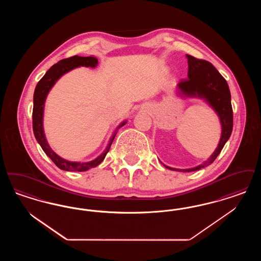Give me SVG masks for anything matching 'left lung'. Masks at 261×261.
Wrapping results in <instances>:
<instances>
[{
	"label": "left lung",
	"mask_w": 261,
	"mask_h": 261,
	"mask_svg": "<svg viewBox=\"0 0 261 261\" xmlns=\"http://www.w3.org/2000/svg\"><path fill=\"white\" fill-rule=\"evenodd\" d=\"M188 59V79L182 80L176 86L177 95L181 98H196L204 100L217 114L221 124V136L217 148L211 158L198 166L188 169L172 168L163 164L166 168L179 172H192L211 164L223 149L233 130V110L231 93L227 81L211 62L198 60L186 55Z\"/></svg>",
	"instance_id": "8db88e82"
}]
</instances>
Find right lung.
<instances>
[{"mask_svg":"<svg viewBox=\"0 0 261 261\" xmlns=\"http://www.w3.org/2000/svg\"><path fill=\"white\" fill-rule=\"evenodd\" d=\"M98 59L94 57H79L74 56L69 59L62 60L56 64H54L50 69L46 72V74L42 77V79L38 82L37 86L34 91L33 96V132L34 136L36 138L39 145L41 146L42 149L45 151V153L50 158L54 163L64 171H73V172H82L87 171L91 168H94L98 166L100 162H102L111 149L112 142L117 133V130L124 126L127 123V120L122 121L120 124L117 126L115 131L113 132L110 141L103 149V151L98 155L95 160L90 162H70L67 160L62 159L58 153H56L49 145L47 138L44 131V110H45V102L48 97V94L50 93V89L55 86L57 81L67 72L71 71L72 69L85 66L95 68L98 65Z\"/></svg>","mask_w":261,"mask_h":261,"instance_id":"1","label":"right lung"}]
</instances>
